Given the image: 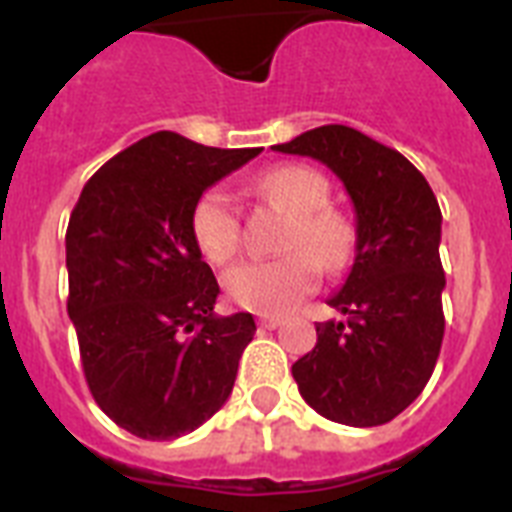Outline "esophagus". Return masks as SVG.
Segmentation results:
<instances>
[{
    "mask_svg": "<svg viewBox=\"0 0 512 512\" xmlns=\"http://www.w3.org/2000/svg\"><path fill=\"white\" fill-rule=\"evenodd\" d=\"M257 324H260L263 329H276V327H281V319L279 316H260V319H257Z\"/></svg>",
    "mask_w": 512,
    "mask_h": 512,
    "instance_id": "esophagus-1",
    "label": "esophagus"
}]
</instances>
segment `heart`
<instances>
[{
	"mask_svg": "<svg viewBox=\"0 0 512 512\" xmlns=\"http://www.w3.org/2000/svg\"><path fill=\"white\" fill-rule=\"evenodd\" d=\"M257 199L289 217L279 260H247L223 276L233 305L255 313H284L319 287L321 268L345 271L356 255V228L329 207V180L305 164H281L255 183ZM191 233L209 263L223 265L241 249V217L223 188H209L193 204Z\"/></svg>",
	"mask_w": 512,
	"mask_h": 512,
	"instance_id": "1",
	"label": "heart"
}]
</instances>
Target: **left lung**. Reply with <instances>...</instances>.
I'll return each instance as SVG.
<instances>
[{"label":"left lung","mask_w":512,"mask_h":512,"mask_svg":"<svg viewBox=\"0 0 512 512\" xmlns=\"http://www.w3.org/2000/svg\"><path fill=\"white\" fill-rule=\"evenodd\" d=\"M273 151L327 164L356 209V260L329 297L345 321L316 324V348L292 364V377L321 417L385 425L428 385L444 340L436 193L406 156L345 124H324Z\"/></svg>","instance_id":"1"}]
</instances>
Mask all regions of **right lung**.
I'll return each mask as SVG.
<instances>
[{"mask_svg":"<svg viewBox=\"0 0 512 512\" xmlns=\"http://www.w3.org/2000/svg\"><path fill=\"white\" fill-rule=\"evenodd\" d=\"M260 148H209L154 132L82 188L66 231L68 316L92 398L132 436L170 441L228 401L252 313L220 295L191 233L199 196Z\"/></svg>","mask_w":512,"mask_h":512,"instance_id":"add662e5","label":"right lung"}]
</instances>
